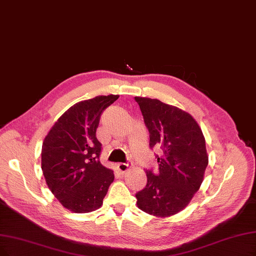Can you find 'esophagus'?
Wrapping results in <instances>:
<instances>
[{
  "label": "esophagus",
  "mask_w": 256,
  "mask_h": 256,
  "mask_svg": "<svg viewBox=\"0 0 256 256\" xmlns=\"http://www.w3.org/2000/svg\"><path fill=\"white\" fill-rule=\"evenodd\" d=\"M128 169H129V165L126 162H120V164H118V165H116L118 172L122 173H122H125Z\"/></svg>",
  "instance_id": "34e87169"
}]
</instances>
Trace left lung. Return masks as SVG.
<instances>
[{"label": "left lung", "instance_id": "1", "mask_svg": "<svg viewBox=\"0 0 256 256\" xmlns=\"http://www.w3.org/2000/svg\"><path fill=\"white\" fill-rule=\"evenodd\" d=\"M149 131V147H160L156 154L158 172L146 169L147 185L136 194L138 207L151 216L166 218L185 208L193 198L208 166L206 142L189 114L162 102L138 98Z\"/></svg>", "mask_w": 256, "mask_h": 256}]
</instances>
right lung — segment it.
<instances>
[{"instance_id": "add662e5", "label": "right lung", "mask_w": 256, "mask_h": 256, "mask_svg": "<svg viewBox=\"0 0 256 256\" xmlns=\"http://www.w3.org/2000/svg\"><path fill=\"white\" fill-rule=\"evenodd\" d=\"M118 96H98L78 102L62 114L42 146V170L50 191L76 213L98 209L114 180L100 162L102 144L96 132L102 112Z\"/></svg>"}]
</instances>
